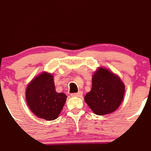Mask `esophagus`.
Segmentation results:
<instances>
[{
	"mask_svg": "<svg viewBox=\"0 0 151 151\" xmlns=\"http://www.w3.org/2000/svg\"><path fill=\"white\" fill-rule=\"evenodd\" d=\"M71 96L72 97H82V92L78 91V93H73V94H71Z\"/></svg>",
	"mask_w": 151,
	"mask_h": 151,
	"instance_id": "34e87169",
	"label": "esophagus"
}]
</instances>
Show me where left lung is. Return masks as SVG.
Segmentation results:
<instances>
[{
    "mask_svg": "<svg viewBox=\"0 0 151 151\" xmlns=\"http://www.w3.org/2000/svg\"><path fill=\"white\" fill-rule=\"evenodd\" d=\"M125 85L110 69L98 67L92 76V88L85 96V103L99 116L115 112L123 101Z\"/></svg>",
    "mask_w": 151,
    "mask_h": 151,
    "instance_id": "left-lung-1",
    "label": "left lung"
}]
</instances>
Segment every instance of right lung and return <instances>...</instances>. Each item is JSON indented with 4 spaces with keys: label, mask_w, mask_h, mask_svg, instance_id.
Returning a JSON list of instances; mask_svg holds the SVG:
<instances>
[{
    "label": "right lung",
    "mask_w": 151,
    "mask_h": 151,
    "mask_svg": "<svg viewBox=\"0 0 151 151\" xmlns=\"http://www.w3.org/2000/svg\"><path fill=\"white\" fill-rule=\"evenodd\" d=\"M67 96L56 91L54 76L42 72L28 84L26 99L31 111L36 116L47 121L59 116Z\"/></svg>",
    "instance_id": "add662e5"
}]
</instances>
